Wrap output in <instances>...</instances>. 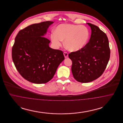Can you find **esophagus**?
Listing matches in <instances>:
<instances>
[{"label": "esophagus", "mask_w": 123, "mask_h": 123, "mask_svg": "<svg viewBox=\"0 0 123 123\" xmlns=\"http://www.w3.org/2000/svg\"><path fill=\"white\" fill-rule=\"evenodd\" d=\"M64 55L65 58H68V53H67V52H64Z\"/></svg>", "instance_id": "esophagus-1"}]
</instances>
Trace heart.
Wrapping results in <instances>:
<instances>
[{
	"label": "heart",
	"mask_w": 123,
	"mask_h": 123,
	"mask_svg": "<svg viewBox=\"0 0 123 123\" xmlns=\"http://www.w3.org/2000/svg\"><path fill=\"white\" fill-rule=\"evenodd\" d=\"M89 37V30L84 26L61 24L51 35V39L56 47L61 46L63 40H64L65 47L70 51L76 52L85 47Z\"/></svg>",
	"instance_id": "obj_1"
}]
</instances>
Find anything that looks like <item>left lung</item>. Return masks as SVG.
<instances>
[{"mask_svg": "<svg viewBox=\"0 0 123 123\" xmlns=\"http://www.w3.org/2000/svg\"><path fill=\"white\" fill-rule=\"evenodd\" d=\"M91 29L88 43L80 50L71 52V71L77 81L86 83L99 78L103 73L110 57L108 38L105 33L94 24L87 23Z\"/></svg>", "mask_w": 123, "mask_h": 123, "instance_id": "8db88e82", "label": "left lung"}]
</instances>
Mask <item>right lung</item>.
<instances>
[{
  "instance_id": "add662e5",
  "label": "right lung",
  "mask_w": 123,
  "mask_h": 123,
  "mask_svg": "<svg viewBox=\"0 0 123 123\" xmlns=\"http://www.w3.org/2000/svg\"><path fill=\"white\" fill-rule=\"evenodd\" d=\"M52 21L33 24L20 30L12 48V58L20 74L34 83H45L64 59L63 52L49 46L44 37Z\"/></svg>"
}]
</instances>
